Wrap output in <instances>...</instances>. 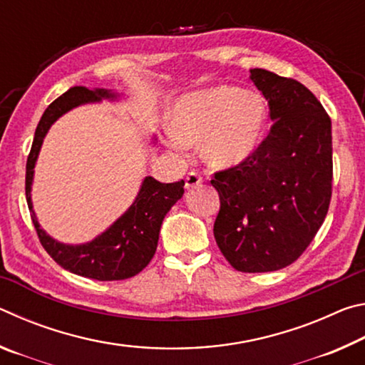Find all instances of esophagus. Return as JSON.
<instances>
[{
  "label": "esophagus",
  "instance_id": "obj_1",
  "mask_svg": "<svg viewBox=\"0 0 365 365\" xmlns=\"http://www.w3.org/2000/svg\"><path fill=\"white\" fill-rule=\"evenodd\" d=\"M201 183H202V177L200 174H196V172H190L187 178H185V187H187L188 190L200 187Z\"/></svg>",
  "mask_w": 365,
  "mask_h": 365
}]
</instances>
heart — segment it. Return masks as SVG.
<instances>
[{
	"label": "heart",
	"instance_id": "heart-1",
	"mask_svg": "<svg viewBox=\"0 0 365 365\" xmlns=\"http://www.w3.org/2000/svg\"><path fill=\"white\" fill-rule=\"evenodd\" d=\"M267 103L257 91L215 85L183 95L165 127V145L182 153L201 143V156L217 169L245 163L261 146Z\"/></svg>",
	"mask_w": 365,
	"mask_h": 365
}]
</instances>
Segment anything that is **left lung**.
Here are the masks:
<instances>
[{"label": "left lung", "instance_id": "left-lung-1", "mask_svg": "<svg viewBox=\"0 0 365 365\" xmlns=\"http://www.w3.org/2000/svg\"><path fill=\"white\" fill-rule=\"evenodd\" d=\"M250 78L274 122L245 163L217 172L214 237L240 272H272L298 259L316 237L331 197V120L304 85L264 69Z\"/></svg>", "mask_w": 365, "mask_h": 365}]
</instances>
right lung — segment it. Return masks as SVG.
Listing matches in <instances>:
<instances>
[{
  "mask_svg": "<svg viewBox=\"0 0 365 365\" xmlns=\"http://www.w3.org/2000/svg\"><path fill=\"white\" fill-rule=\"evenodd\" d=\"M122 96V93H117L114 90L72 86L49 104L43 113L36 125L32 150L27 159V205L32 212L34 225L43 248L61 267L72 274L100 282L130 279L150 264L158 248L160 225L170 207L183 196L185 182L160 183L150 175L145 177L130 207L91 242L80 245L58 242L43 230L34 211L32 183L43 140L61 115L82 104L100 103L103 100L119 101ZM154 143H156V138L153 137V145Z\"/></svg>",
  "mask_w": 365,
  "mask_h": 365,
  "instance_id": "1",
  "label": "right lung"
}]
</instances>
